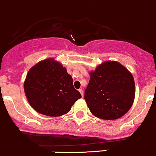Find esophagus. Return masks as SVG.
<instances>
[{"label": "esophagus", "instance_id": "esophagus-1", "mask_svg": "<svg viewBox=\"0 0 156 156\" xmlns=\"http://www.w3.org/2000/svg\"><path fill=\"white\" fill-rule=\"evenodd\" d=\"M79 92H80V93H81V96L83 97V90H82V89H80Z\"/></svg>", "mask_w": 156, "mask_h": 156}]
</instances>
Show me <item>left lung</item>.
Here are the masks:
<instances>
[{
    "label": "left lung",
    "instance_id": "8db88e82",
    "mask_svg": "<svg viewBox=\"0 0 156 156\" xmlns=\"http://www.w3.org/2000/svg\"><path fill=\"white\" fill-rule=\"evenodd\" d=\"M84 99L92 115L104 120H115L129 111L135 98L133 75L117 61H109L90 72Z\"/></svg>",
    "mask_w": 156,
    "mask_h": 156
}]
</instances>
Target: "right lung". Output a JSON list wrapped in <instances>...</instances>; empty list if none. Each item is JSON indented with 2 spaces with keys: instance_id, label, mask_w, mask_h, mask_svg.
<instances>
[{
  "instance_id": "obj_1",
  "label": "right lung",
  "mask_w": 156,
  "mask_h": 156,
  "mask_svg": "<svg viewBox=\"0 0 156 156\" xmlns=\"http://www.w3.org/2000/svg\"><path fill=\"white\" fill-rule=\"evenodd\" d=\"M23 87L31 107L39 113L51 117L67 113L81 98L73 87V79L66 68L52 58L32 66Z\"/></svg>"
}]
</instances>
